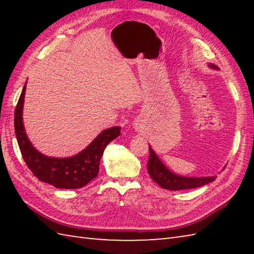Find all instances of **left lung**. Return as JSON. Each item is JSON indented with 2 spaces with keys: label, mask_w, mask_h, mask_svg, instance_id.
<instances>
[{
  "label": "left lung",
  "mask_w": 254,
  "mask_h": 254,
  "mask_svg": "<svg viewBox=\"0 0 254 254\" xmlns=\"http://www.w3.org/2000/svg\"><path fill=\"white\" fill-rule=\"evenodd\" d=\"M208 66L213 69H218V67L214 64H208ZM147 171L150 178L157 183V185L167 190L178 191V190H187V189H194L207 185V183L216 179V176L210 177H183L177 175L175 172L169 170L163 164V161L149 146V158L147 163Z\"/></svg>",
  "instance_id": "1"
}]
</instances>
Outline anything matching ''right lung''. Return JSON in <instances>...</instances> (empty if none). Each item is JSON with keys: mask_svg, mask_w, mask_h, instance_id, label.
<instances>
[{"mask_svg": "<svg viewBox=\"0 0 254 254\" xmlns=\"http://www.w3.org/2000/svg\"><path fill=\"white\" fill-rule=\"evenodd\" d=\"M27 84V83H26ZM26 84L15 109L14 126L20 153L26 165L38 179L58 189L83 188L97 177L106 146L121 134L120 127L102 131L87 147L72 157H49L37 150L27 136L23 122Z\"/></svg>", "mask_w": 254, "mask_h": 254, "instance_id": "add662e5", "label": "right lung"}]
</instances>
